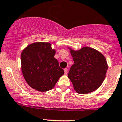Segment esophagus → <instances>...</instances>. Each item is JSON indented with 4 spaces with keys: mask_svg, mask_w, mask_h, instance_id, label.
Instances as JSON below:
<instances>
[{
    "mask_svg": "<svg viewBox=\"0 0 122 122\" xmlns=\"http://www.w3.org/2000/svg\"><path fill=\"white\" fill-rule=\"evenodd\" d=\"M64 73H65L66 75L67 74V68H65V69H64Z\"/></svg>",
    "mask_w": 122,
    "mask_h": 122,
    "instance_id": "1",
    "label": "esophagus"
}]
</instances>
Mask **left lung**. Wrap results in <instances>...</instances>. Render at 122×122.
Returning a JSON list of instances; mask_svg holds the SVG:
<instances>
[{
    "instance_id": "left-lung-1",
    "label": "left lung",
    "mask_w": 122,
    "mask_h": 122,
    "mask_svg": "<svg viewBox=\"0 0 122 122\" xmlns=\"http://www.w3.org/2000/svg\"><path fill=\"white\" fill-rule=\"evenodd\" d=\"M70 50L74 64L70 69L68 77L75 91L80 94L95 91L106 77L107 64L105 57L89 47H84L77 51Z\"/></svg>"
}]
</instances>
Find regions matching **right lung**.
Wrapping results in <instances>:
<instances>
[{
	"label": "right lung",
	"mask_w": 122,
	"mask_h": 122,
	"mask_svg": "<svg viewBox=\"0 0 122 122\" xmlns=\"http://www.w3.org/2000/svg\"><path fill=\"white\" fill-rule=\"evenodd\" d=\"M55 55V50L49 42H35L22 51V72L30 87L40 92L54 87L64 73Z\"/></svg>",
	"instance_id": "add662e5"
}]
</instances>
